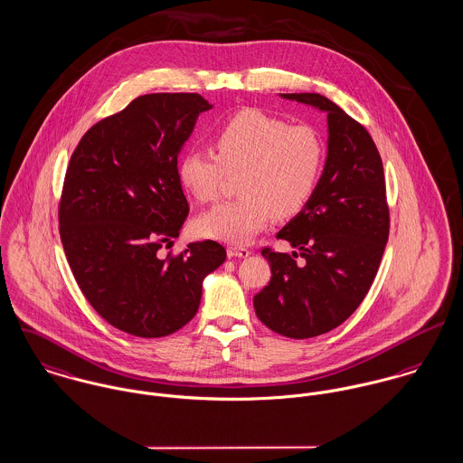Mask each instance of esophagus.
I'll list each match as a JSON object with an SVG mask.
<instances>
[{
  "label": "esophagus",
  "instance_id": "1",
  "mask_svg": "<svg viewBox=\"0 0 463 463\" xmlns=\"http://www.w3.org/2000/svg\"><path fill=\"white\" fill-rule=\"evenodd\" d=\"M250 251L249 249H245V247H236V245H231V247H227V255L229 257H249Z\"/></svg>",
  "mask_w": 463,
  "mask_h": 463
}]
</instances>
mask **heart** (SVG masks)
<instances>
[{
	"instance_id": "obj_1",
	"label": "heart",
	"mask_w": 463,
	"mask_h": 463,
	"mask_svg": "<svg viewBox=\"0 0 463 463\" xmlns=\"http://www.w3.org/2000/svg\"><path fill=\"white\" fill-rule=\"evenodd\" d=\"M214 153L188 149L179 156L181 184L199 203H213L227 175L238 176L234 201L199 216L203 236L245 243L271 218L299 213L314 197L326 165V141L312 125H290L257 109L231 116L213 136Z\"/></svg>"
}]
</instances>
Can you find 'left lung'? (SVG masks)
Returning a JSON list of instances; mask_svg holds the SVG:
<instances>
[{
  "mask_svg": "<svg viewBox=\"0 0 463 463\" xmlns=\"http://www.w3.org/2000/svg\"><path fill=\"white\" fill-rule=\"evenodd\" d=\"M282 97L327 112V158L314 197L277 234L298 253L260 250L271 280L253 296V308L271 331L303 340L335 329L364 299L388 243L390 206L368 130L319 93Z\"/></svg>",
  "mask_w": 463,
  "mask_h": 463,
  "instance_id": "obj_1",
  "label": "left lung"
}]
</instances>
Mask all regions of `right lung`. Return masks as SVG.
I'll return each instance as SVG.
<instances>
[{
  "instance_id": "add662e5",
  "label": "right lung",
  "mask_w": 463,
  "mask_h": 463,
  "mask_svg": "<svg viewBox=\"0 0 463 463\" xmlns=\"http://www.w3.org/2000/svg\"><path fill=\"white\" fill-rule=\"evenodd\" d=\"M197 93H151L95 123L71 153L58 206L75 282L100 317L134 336L160 338L199 310L203 280L227 257L212 241L169 249L188 216L181 146L201 112Z\"/></svg>"
}]
</instances>
